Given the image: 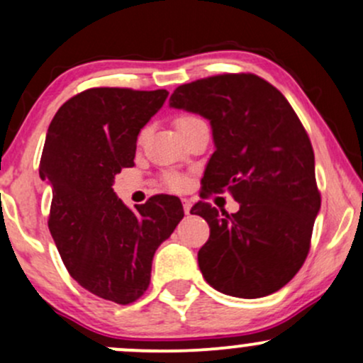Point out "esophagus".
Returning a JSON list of instances; mask_svg holds the SVG:
<instances>
[{
  "label": "esophagus",
  "mask_w": 363,
  "mask_h": 363,
  "mask_svg": "<svg viewBox=\"0 0 363 363\" xmlns=\"http://www.w3.org/2000/svg\"><path fill=\"white\" fill-rule=\"evenodd\" d=\"M182 207H184V213H186V216H188L189 211H191L193 203L188 200V198H184V200H182Z\"/></svg>",
  "instance_id": "esophagus-1"
}]
</instances>
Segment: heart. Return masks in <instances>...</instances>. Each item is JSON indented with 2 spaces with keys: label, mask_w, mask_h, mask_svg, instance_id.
Listing matches in <instances>:
<instances>
[{
  "label": "heart",
  "mask_w": 363,
  "mask_h": 363,
  "mask_svg": "<svg viewBox=\"0 0 363 363\" xmlns=\"http://www.w3.org/2000/svg\"><path fill=\"white\" fill-rule=\"evenodd\" d=\"M193 120H196V118H193V116H181V118H177V121H175V127H182V125H186V123H189V121H193ZM144 135V133H143ZM143 135H140V139H143ZM167 184L170 186L172 189H181L182 186H184V179L181 177V175H167Z\"/></svg>",
  "instance_id": "heart-1"
}]
</instances>
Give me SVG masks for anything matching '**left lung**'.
<instances>
[{
	"label": "left lung",
	"mask_w": 363,
	"mask_h": 363,
	"mask_svg": "<svg viewBox=\"0 0 363 363\" xmlns=\"http://www.w3.org/2000/svg\"><path fill=\"white\" fill-rule=\"evenodd\" d=\"M170 108L211 121L216 151L205 191L228 188L238 212L196 203L211 226L198 266L216 291L255 299L277 292L299 272L320 212L315 155L287 99L255 74H220L181 85Z\"/></svg>",
	"instance_id": "8db88e82"
}]
</instances>
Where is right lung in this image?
<instances>
[{
	"mask_svg": "<svg viewBox=\"0 0 363 363\" xmlns=\"http://www.w3.org/2000/svg\"><path fill=\"white\" fill-rule=\"evenodd\" d=\"M167 97V90H85L60 106L45 139L40 177L52 188L57 250L82 287L118 304L146 292L156 249L184 217L177 196L156 194L130 211L113 191Z\"/></svg>",
	"mask_w": 363,
	"mask_h": 363,
	"instance_id": "obj_1",
	"label": "right lung"
}]
</instances>
